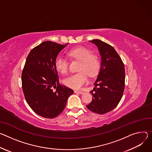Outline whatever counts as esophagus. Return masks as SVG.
<instances>
[{
	"instance_id": "1",
	"label": "esophagus",
	"mask_w": 152,
	"mask_h": 152,
	"mask_svg": "<svg viewBox=\"0 0 152 152\" xmlns=\"http://www.w3.org/2000/svg\"><path fill=\"white\" fill-rule=\"evenodd\" d=\"M74 92L75 94H84L82 91H74Z\"/></svg>"
}]
</instances>
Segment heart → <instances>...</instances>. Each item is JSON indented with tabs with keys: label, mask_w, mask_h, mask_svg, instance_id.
<instances>
[{
	"label": "heart",
	"mask_w": 152,
	"mask_h": 152,
	"mask_svg": "<svg viewBox=\"0 0 152 152\" xmlns=\"http://www.w3.org/2000/svg\"><path fill=\"white\" fill-rule=\"evenodd\" d=\"M68 56L75 60L80 61L78 66L80 72L70 75L63 80L64 85L72 89H80L88 82V76H95L99 68V60L98 56L92 54L89 49L80 46L71 49L67 53ZM55 66L61 74H65L67 71L68 63L62 56L58 55L55 60Z\"/></svg>",
	"instance_id": "1"
}]
</instances>
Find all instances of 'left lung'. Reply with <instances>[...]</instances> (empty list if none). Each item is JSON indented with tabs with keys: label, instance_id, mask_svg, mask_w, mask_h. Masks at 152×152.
<instances>
[{
	"label": "left lung",
	"instance_id": "1",
	"mask_svg": "<svg viewBox=\"0 0 152 152\" xmlns=\"http://www.w3.org/2000/svg\"><path fill=\"white\" fill-rule=\"evenodd\" d=\"M95 44L101 56V67L93 95L88 109L96 113L104 114L115 109L122 98L125 85L124 65L115 49L99 39L89 41Z\"/></svg>",
	"mask_w": 152,
	"mask_h": 152
}]
</instances>
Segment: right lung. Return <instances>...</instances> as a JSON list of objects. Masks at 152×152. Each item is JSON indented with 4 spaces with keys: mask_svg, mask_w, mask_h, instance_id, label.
<instances>
[{
    "mask_svg": "<svg viewBox=\"0 0 152 152\" xmlns=\"http://www.w3.org/2000/svg\"><path fill=\"white\" fill-rule=\"evenodd\" d=\"M67 45L50 41L42 43L31 50L22 71V89L26 102L34 112L46 118L60 115L74 93L60 85L55 66L56 57Z\"/></svg>",
    "mask_w": 152,
    "mask_h": 152,
    "instance_id": "obj_1",
    "label": "right lung"
}]
</instances>
